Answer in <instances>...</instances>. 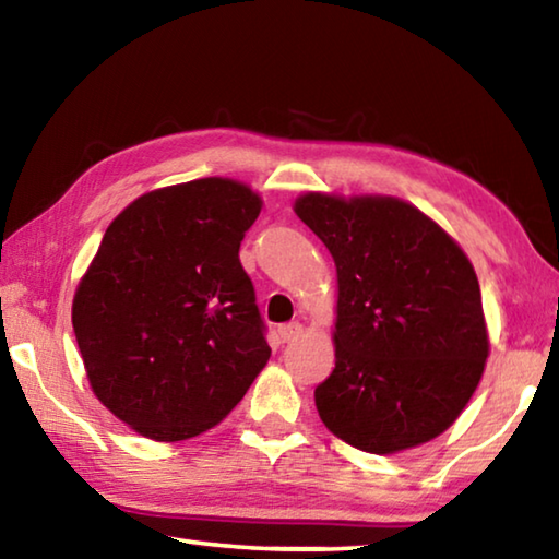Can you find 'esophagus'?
<instances>
[{
    "label": "esophagus",
    "mask_w": 559,
    "mask_h": 559,
    "mask_svg": "<svg viewBox=\"0 0 559 559\" xmlns=\"http://www.w3.org/2000/svg\"><path fill=\"white\" fill-rule=\"evenodd\" d=\"M278 335L283 343H293V340H298L302 335V325L300 323H288V325H281L278 328Z\"/></svg>",
    "instance_id": "1"
}]
</instances>
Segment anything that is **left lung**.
Masks as SVG:
<instances>
[{
    "instance_id": "8db88e82",
    "label": "left lung",
    "mask_w": 559,
    "mask_h": 559,
    "mask_svg": "<svg viewBox=\"0 0 559 559\" xmlns=\"http://www.w3.org/2000/svg\"><path fill=\"white\" fill-rule=\"evenodd\" d=\"M293 212L337 271L335 370L316 390L320 419L380 456L437 439L466 409L490 353L466 251L400 197L306 192Z\"/></svg>"
}]
</instances>
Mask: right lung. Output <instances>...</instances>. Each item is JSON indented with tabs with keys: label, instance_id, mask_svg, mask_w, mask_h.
Listing matches in <instances>:
<instances>
[{
	"label": "right lung",
	"instance_id": "add662e5",
	"mask_svg": "<svg viewBox=\"0 0 559 559\" xmlns=\"http://www.w3.org/2000/svg\"><path fill=\"white\" fill-rule=\"evenodd\" d=\"M261 206L229 177L145 192L110 222L75 286L71 320L91 390L140 437H200L266 367L239 261Z\"/></svg>",
	"mask_w": 559,
	"mask_h": 559
}]
</instances>
